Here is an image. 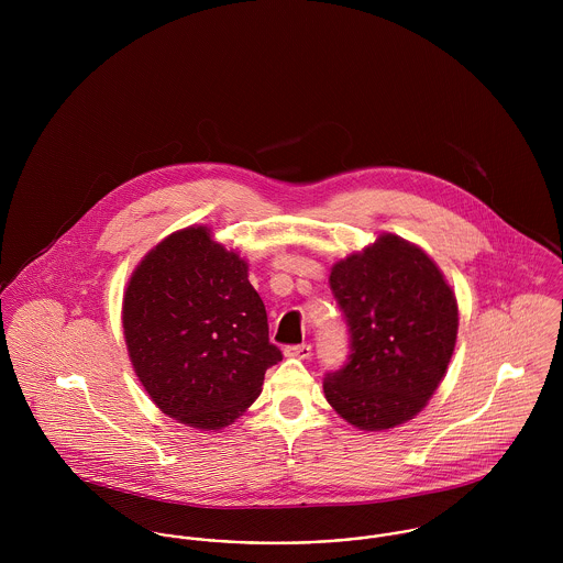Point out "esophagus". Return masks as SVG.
Returning <instances> with one entry per match:
<instances>
[{"label":"esophagus","mask_w":563,"mask_h":563,"mask_svg":"<svg viewBox=\"0 0 563 563\" xmlns=\"http://www.w3.org/2000/svg\"><path fill=\"white\" fill-rule=\"evenodd\" d=\"M286 357H299V360H308L312 355V346L310 344H290L284 349Z\"/></svg>","instance_id":"obj_1"}]
</instances>
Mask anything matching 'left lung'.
I'll list each match as a JSON object with an SVG mask.
<instances>
[{
	"instance_id": "left-lung-1",
	"label": "left lung",
	"mask_w": 563,
	"mask_h": 563,
	"mask_svg": "<svg viewBox=\"0 0 563 563\" xmlns=\"http://www.w3.org/2000/svg\"><path fill=\"white\" fill-rule=\"evenodd\" d=\"M331 292L349 327V360L322 382L351 424L384 431L411 420L438 390L457 338V301L435 262L384 234L340 260Z\"/></svg>"
}]
</instances>
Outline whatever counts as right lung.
I'll return each instance as SVG.
<instances>
[{
    "label": "right lung",
    "mask_w": 563,
    "mask_h": 563,
    "mask_svg": "<svg viewBox=\"0 0 563 563\" xmlns=\"http://www.w3.org/2000/svg\"><path fill=\"white\" fill-rule=\"evenodd\" d=\"M246 271L236 251L199 225L156 244L128 282L123 335L136 377L188 427L232 424L282 360Z\"/></svg>",
    "instance_id": "right-lung-1"
}]
</instances>
